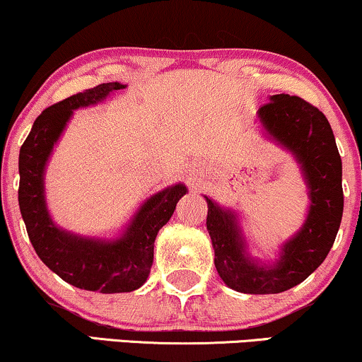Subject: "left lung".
<instances>
[{
	"label": "left lung",
	"instance_id": "left-lung-1",
	"mask_svg": "<svg viewBox=\"0 0 362 362\" xmlns=\"http://www.w3.org/2000/svg\"><path fill=\"white\" fill-rule=\"evenodd\" d=\"M267 133L294 153L306 176L311 208L301 231L283 244L273 267L246 255L236 216L208 201V228L214 266L229 288L246 294H276L303 283L326 259L339 231L344 208L342 163L329 121L299 96L274 95L259 107Z\"/></svg>",
	"mask_w": 362,
	"mask_h": 362
}]
</instances>
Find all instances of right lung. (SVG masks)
Here are the masks:
<instances>
[{
    "label": "right lung",
    "mask_w": 362,
    "mask_h": 362,
    "mask_svg": "<svg viewBox=\"0 0 362 362\" xmlns=\"http://www.w3.org/2000/svg\"><path fill=\"white\" fill-rule=\"evenodd\" d=\"M123 88L119 83H103L46 107L20 149L18 201L36 255L66 283L105 294L129 293L143 286L153 266L158 231L170 221L176 203L186 194V186L176 185L151 196L116 241L74 236L51 221L45 203L43 173L61 131L73 110L95 105Z\"/></svg>",
    "instance_id": "add662e5"
}]
</instances>
